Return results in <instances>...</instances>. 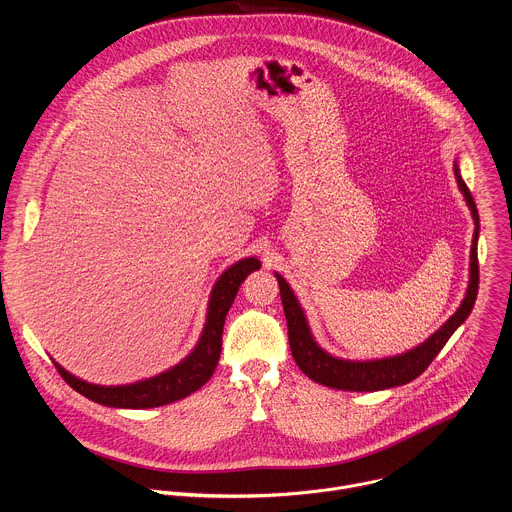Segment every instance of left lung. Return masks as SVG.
Instances as JSON below:
<instances>
[{
	"instance_id": "1",
	"label": "left lung",
	"mask_w": 512,
	"mask_h": 512,
	"mask_svg": "<svg viewBox=\"0 0 512 512\" xmlns=\"http://www.w3.org/2000/svg\"><path fill=\"white\" fill-rule=\"evenodd\" d=\"M454 174L460 192L464 194V200L470 208V214L474 218V235H472V247H470V277H468V287L464 300L460 308L437 328L427 340L421 344L413 346L411 350H405L401 354L393 356H383V358H369V360H350V358H340L330 352H326L314 338L306 312L294 294V289L289 287V283L275 273L277 283H279V294H281V304L287 320V336H289V348L291 354H294V360L302 373L310 377L312 381L326 385L330 389L338 391H360V393H373V391H383L391 387H401L417 379L427 367L429 362L437 356L450 336L466 322L470 316L476 296H478V235H480V218L476 210V202L462 178L460 172V160H454Z\"/></svg>"
}]
</instances>
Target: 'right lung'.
Listing matches in <instances>:
<instances>
[{
  "instance_id": "obj_1",
  "label": "right lung",
  "mask_w": 512,
  "mask_h": 512,
  "mask_svg": "<svg viewBox=\"0 0 512 512\" xmlns=\"http://www.w3.org/2000/svg\"><path fill=\"white\" fill-rule=\"evenodd\" d=\"M261 269L257 257H245L227 267L212 285L206 306V322L196 346L168 371L129 385H95L68 373L54 360L60 377L87 399L115 409H152L180 401L198 391L214 373L223 346L225 318L235 302L241 283Z\"/></svg>"
}]
</instances>
